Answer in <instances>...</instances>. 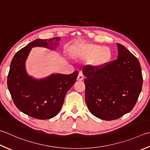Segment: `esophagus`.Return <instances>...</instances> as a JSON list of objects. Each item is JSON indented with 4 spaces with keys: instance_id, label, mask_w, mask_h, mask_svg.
Wrapping results in <instances>:
<instances>
[{
    "instance_id": "1",
    "label": "esophagus",
    "mask_w": 150,
    "mask_h": 150,
    "mask_svg": "<svg viewBox=\"0 0 150 150\" xmlns=\"http://www.w3.org/2000/svg\"><path fill=\"white\" fill-rule=\"evenodd\" d=\"M83 79H84L83 75L81 73H79L78 77H77V80L79 81H83Z\"/></svg>"
}]
</instances>
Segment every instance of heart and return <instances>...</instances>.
<instances>
[{"label": "heart", "instance_id": "obj_1", "mask_svg": "<svg viewBox=\"0 0 150 150\" xmlns=\"http://www.w3.org/2000/svg\"><path fill=\"white\" fill-rule=\"evenodd\" d=\"M74 57L79 60H90L89 65L94 69H101L107 66L112 59L110 48L92 43H83L75 50Z\"/></svg>", "mask_w": 150, "mask_h": 150}]
</instances>
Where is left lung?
<instances>
[{
	"mask_svg": "<svg viewBox=\"0 0 150 150\" xmlns=\"http://www.w3.org/2000/svg\"><path fill=\"white\" fill-rule=\"evenodd\" d=\"M118 56L101 69L85 68V100L90 112L105 120L118 119L133 109L142 87L139 61L117 43Z\"/></svg>",
	"mask_w": 150,
	"mask_h": 150,
	"instance_id": "8db88e82",
	"label": "left lung"
}]
</instances>
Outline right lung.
<instances>
[{"mask_svg": "<svg viewBox=\"0 0 150 150\" xmlns=\"http://www.w3.org/2000/svg\"><path fill=\"white\" fill-rule=\"evenodd\" d=\"M60 38L35 40L14 55L8 75V88L16 106L32 118H52L60 112L64 98L78 76L76 71L69 75L52 73L43 79L28 74L25 62L32 48L40 47L54 50Z\"/></svg>", "mask_w": 150, "mask_h": 150, "instance_id": "add662e5", "label": "right lung"}]
</instances>
